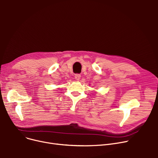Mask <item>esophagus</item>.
<instances>
[{
    "label": "esophagus",
    "instance_id": "esophagus-1",
    "mask_svg": "<svg viewBox=\"0 0 158 158\" xmlns=\"http://www.w3.org/2000/svg\"><path fill=\"white\" fill-rule=\"evenodd\" d=\"M74 77H75V79H76V81H79V79H81V75L79 74V73H77V74L75 75Z\"/></svg>",
    "mask_w": 158,
    "mask_h": 158
}]
</instances>
